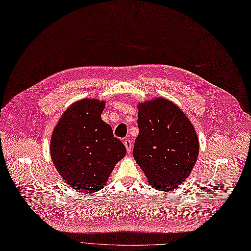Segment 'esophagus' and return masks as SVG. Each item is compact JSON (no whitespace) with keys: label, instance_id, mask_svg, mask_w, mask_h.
I'll list each match as a JSON object with an SVG mask.
<instances>
[{"label":"esophagus","instance_id":"esophagus-1","mask_svg":"<svg viewBox=\"0 0 251 251\" xmlns=\"http://www.w3.org/2000/svg\"><path fill=\"white\" fill-rule=\"evenodd\" d=\"M124 144H125V147H126V149L127 152L130 153V151H131V142H130L129 140H125Z\"/></svg>","mask_w":251,"mask_h":251}]
</instances>
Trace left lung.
<instances>
[{
  "mask_svg": "<svg viewBox=\"0 0 251 251\" xmlns=\"http://www.w3.org/2000/svg\"><path fill=\"white\" fill-rule=\"evenodd\" d=\"M140 132L133 158L160 191H172L191 174L199 153L196 130L178 105L158 98L138 104Z\"/></svg>",
  "mask_w": 251,
  "mask_h": 251,
  "instance_id": "left-lung-1",
  "label": "left lung"
}]
</instances>
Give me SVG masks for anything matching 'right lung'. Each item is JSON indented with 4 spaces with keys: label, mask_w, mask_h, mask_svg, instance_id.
I'll list each match as a JSON object with an SVG mask.
<instances>
[{
    "label": "right lung",
    "mask_w": 251,
    "mask_h": 251,
    "mask_svg": "<svg viewBox=\"0 0 251 251\" xmlns=\"http://www.w3.org/2000/svg\"><path fill=\"white\" fill-rule=\"evenodd\" d=\"M105 102L81 100L72 103L57 123L50 143L53 164L74 190L94 193L103 188L126 153L124 144L101 120Z\"/></svg>",
    "instance_id": "obj_1"
}]
</instances>
